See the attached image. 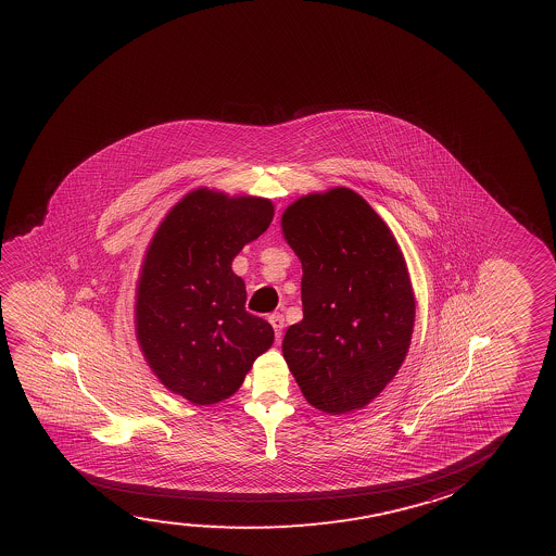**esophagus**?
Masks as SVG:
<instances>
[{
    "mask_svg": "<svg viewBox=\"0 0 556 556\" xmlns=\"http://www.w3.org/2000/svg\"><path fill=\"white\" fill-rule=\"evenodd\" d=\"M267 320L271 323V327H274L275 330V338L279 340L282 334V328H285V317H282L281 313H271V315L267 317Z\"/></svg>",
    "mask_w": 556,
    "mask_h": 556,
    "instance_id": "1",
    "label": "esophagus"
}]
</instances>
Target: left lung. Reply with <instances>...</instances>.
Returning <instances> with one entry per match:
<instances>
[{
  "mask_svg": "<svg viewBox=\"0 0 556 556\" xmlns=\"http://www.w3.org/2000/svg\"><path fill=\"white\" fill-rule=\"evenodd\" d=\"M281 228L304 271V319L287 330L282 357L317 410L365 408L410 348L416 298L403 251L350 188L302 195Z\"/></svg>",
  "mask_w": 556,
  "mask_h": 556,
  "instance_id": "1",
  "label": "left lung"
}]
</instances>
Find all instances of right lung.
<instances>
[{
    "mask_svg": "<svg viewBox=\"0 0 556 556\" xmlns=\"http://www.w3.org/2000/svg\"><path fill=\"white\" fill-rule=\"evenodd\" d=\"M271 220L269 199L199 188L168 211L146 251L138 345L157 380L198 406L233 395L274 343L271 325L244 309V281L231 269Z\"/></svg>",
    "mask_w": 556,
    "mask_h": 556,
    "instance_id": "add662e5",
    "label": "right lung"
}]
</instances>
